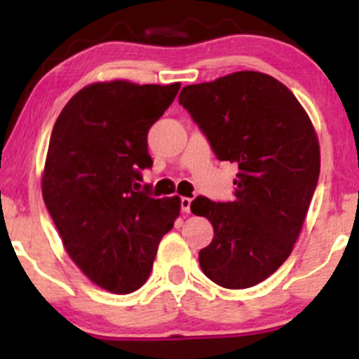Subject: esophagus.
<instances>
[{"instance_id": "1", "label": "esophagus", "mask_w": 359, "mask_h": 359, "mask_svg": "<svg viewBox=\"0 0 359 359\" xmlns=\"http://www.w3.org/2000/svg\"><path fill=\"white\" fill-rule=\"evenodd\" d=\"M191 204H192L191 197H182V199H180V208H182V212H185V214L191 212Z\"/></svg>"}]
</instances>
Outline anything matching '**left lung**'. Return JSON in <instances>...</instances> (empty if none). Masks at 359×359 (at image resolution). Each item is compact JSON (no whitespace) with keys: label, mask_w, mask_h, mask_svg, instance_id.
<instances>
[{"label":"left lung","mask_w":359,"mask_h":359,"mask_svg":"<svg viewBox=\"0 0 359 359\" xmlns=\"http://www.w3.org/2000/svg\"><path fill=\"white\" fill-rule=\"evenodd\" d=\"M179 102L217 158L238 163L233 203L199 196L191 211L214 238L199 265L214 283L240 290L269 278L294 250L320 170L311 118L282 82L257 71L185 86Z\"/></svg>","instance_id":"8db88e82"}]
</instances>
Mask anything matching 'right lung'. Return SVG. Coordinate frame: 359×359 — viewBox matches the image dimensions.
<instances>
[{
    "label": "right lung",
    "mask_w": 359,
    "mask_h": 359,
    "mask_svg": "<svg viewBox=\"0 0 359 359\" xmlns=\"http://www.w3.org/2000/svg\"><path fill=\"white\" fill-rule=\"evenodd\" d=\"M180 82H94L74 94L53 125L42 196L71 259L97 287L125 295L150 277L180 197L140 191L151 167L147 135Z\"/></svg>",
    "instance_id": "1"
}]
</instances>
